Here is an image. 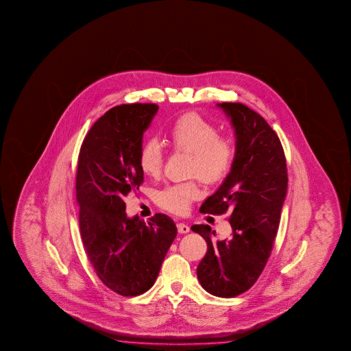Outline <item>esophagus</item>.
Instances as JSON below:
<instances>
[{"label":"esophagus","instance_id":"obj_1","mask_svg":"<svg viewBox=\"0 0 351 351\" xmlns=\"http://www.w3.org/2000/svg\"><path fill=\"white\" fill-rule=\"evenodd\" d=\"M177 228H178L179 233H188V232L191 231V227L185 225L183 222H178L177 223Z\"/></svg>","mask_w":351,"mask_h":351}]
</instances>
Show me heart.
I'll use <instances>...</instances> for the list:
<instances>
[{
  "label": "heart",
  "mask_w": 351,
  "mask_h": 351,
  "mask_svg": "<svg viewBox=\"0 0 351 351\" xmlns=\"http://www.w3.org/2000/svg\"><path fill=\"white\" fill-rule=\"evenodd\" d=\"M168 140L172 147L191 155L189 174H196L206 183H216L225 177L234 157V145L230 138L219 136L214 125L196 114H185L176 120ZM165 152L158 140L149 138L138 154V165L146 176L157 178L162 173ZM195 180H185L167 185L156 196L160 208L173 214L183 215L193 200L200 196Z\"/></svg>",
  "instance_id": "obj_1"
}]
</instances>
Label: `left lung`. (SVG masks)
<instances>
[{
  "label": "left lung",
  "mask_w": 351,
  "mask_h": 351,
  "mask_svg": "<svg viewBox=\"0 0 351 351\" xmlns=\"http://www.w3.org/2000/svg\"><path fill=\"white\" fill-rule=\"evenodd\" d=\"M231 119L236 154L231 172L202 204L204 214L231 213L232 237L211 239V227L194 225L208 243L197 265L202 287L217 298H234L250 290L273 250L287 191L285 154L279 137L262 115L241 103H219Z\"/></svg>",
  "instance_id": "8db88e82"
}]
</instances>
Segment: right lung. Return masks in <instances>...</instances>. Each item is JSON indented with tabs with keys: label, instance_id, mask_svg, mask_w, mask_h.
I'll list each match as a JSON object with an SVG mask.
<instances>
[{
	"label": "right lung",
	"instance_id": "right-lung-1",
	"mask_svg": "<svg viewBox=\"0 0 351 351\" xmlns=\"http://www.w3.org/2000/svg\"><path fill=\"white\" fill-rule=\"evenodd\" d=\"M157 110L154 103L109 109L89 129L78 155L76 197L84 250L101 282L121 296H138L154 286L177 236L167 215L156 214L145 223L125 213V196L143 183L138 154Z\"/></svg>",
	"mask_w": 351,
	"mask_h": 351
}]
</instances>
